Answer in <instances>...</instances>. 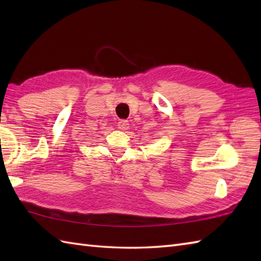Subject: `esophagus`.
Returning <instances> with one entry per match:
<instances>
[{"mask_svg": "<svg viewBox=\"0 0 261 261\" xmlns=\"http://www.w3.org/2000/svg\"><path fill=\"white\" fill-rule=\"evenodd\" d=\"M129 125H130L129 122H127L126 120H120L118 122V127L122 131H125V130L129 129Z\"/></svg>", "mask_w": 261, "mask_h": 261, "instance_id": "34e87169", "label": "esophagus"}]
</instances>
